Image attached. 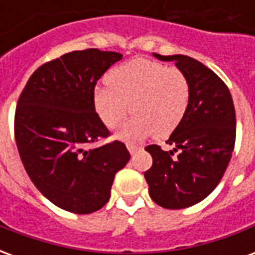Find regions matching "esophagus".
Segmentation results:
<instances>
[{
    "label": "esophagus",
    "mask_w": 255,
    "mask_h": 255,
    "mask_svg": "<svg viewBox=\"0 0 255 255\" xmlns=\"http://www.w3.org/2000/svg\"><path fill=\"white\" fill-rule=\"evenodd\" d=\"M127 149L131 154H133V153H136V151L140 149V146H138V144H133V143H127Z\"/></svg>",
    "instance_id": "1"
}]
</instances>
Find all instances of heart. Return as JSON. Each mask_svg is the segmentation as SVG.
Wrapping results in <instances>:
<instances>
[{
  "mask_svg": "<svg viewBox=\"0 0 255 255\" xmlns=\"http://www.w3.org/2000/svg\"><path fill=\"white\" fill-rule=\"evenodd\" d=\"M106 86L94 91L97 115L108 128H116L127 116L116 138L140 139L149 135L165 138L177 128L190 104L186 75L165 64L136 58L120 64L106 75Z\"/></svg>",
  "mask_w": 255,
  "mask_h": 255,
  "instance_id": "1",
  "label": "heart"
}]
</instances>
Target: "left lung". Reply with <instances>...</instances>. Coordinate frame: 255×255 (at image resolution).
<instances>
[{"instance_id": "obj_1", "label": "left lung", "mask_w": 255, "mask_h": 255, "mask_svg": "<svg viewBox=\"0 0 255 255\" xmlns=\"http://www.w3.org/2000/svg\"><path fill=\"white\" fill-rule=\"evenodd\" d=\"M153 56L173 61L186 75L190 104L166 140L173 149L164 151L157 144L146 147L153 165L144 172V179L157 205L184 209L205 199L224 176L235 146V108L224 82L202 63L182 54ZM176 151L178 157H172Z\"/></svg>"}]
</instances>
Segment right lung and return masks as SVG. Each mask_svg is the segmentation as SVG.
<instances>
[{
  "instance_id": "obj_1",
  "label": "right lung",
  "mask_w": 255,
  "mask_h": 255,
  "mask_svg": "<svg viewBox=\"0 0 255 255\" xmlns=\"http://www.w3.org/2000/svg\"><path fill=\"white\" fill-rule=\"evenodd\" d=\"M123 54L87 49L64 54L31 75L17 101L14 138L31 182L58 208L89 214L104 208L117 171L129 161L95 113L94 87Z\"/></svg>"
}]
</instances>
